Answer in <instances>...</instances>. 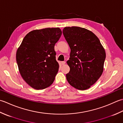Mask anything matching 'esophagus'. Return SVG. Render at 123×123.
Here are the masks:
<instances>
[{
	"label": "esophagus",
	"mask_w": 123,
	"mask_h": 123,
	"mask_svg": "<svg viewBox=\"0 0 123 123\" xmlns=\"http://www.w3.org/2000/svg\"><path fill=\"white\" fill-rule=\"evenodd\" d=\"M61 63H62V65H65V61L62 62H61Z\"/></svg>",
	"instance_id": "obj_1"
}]
</instances>
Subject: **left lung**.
I'll use <instances>...</instances> for the list:
<instances>
[{
	"label": "left lung",
	"mask_w": 123,
	"mask_h": 123,
	"mask_svg": "<svg viewBox=\"0 0 123 123\" xmlns=\"http://www.w3.org/2000/svg\"><path fill=\"white\" fill-rule=\"evenodd\" d=\"M64 36L71 49L67 63L70 67L67 81L75 88L84 90L94 84L102 74L106 52L93 32L77 26L65 27Z\"/></svg>",
	"instance_id": "obj_1"
}]
</instances>
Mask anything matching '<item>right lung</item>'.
Returning a JSON list of instances; mask_svg holds the SVG:
<instances>
[{"mask_svg":"<svg viewBox=\"0 0 123 123\" xmlns=\"http://www.w3.org/2000/svg\"><path fill=\"white\" fill-rule=\"evenodd\" d=\"M62 34L59 27L36 30L27 33L16 52L22 78L34 89H43L54 82L59 69L55 45Z\"/></svg>","mask_w":123,"mask_h":123,"instance_id":"right-lung-1","label":"right lung"}]
</instances>
